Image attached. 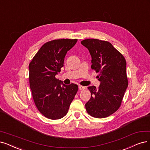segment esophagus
<instances>
[{
  "label": "esophagus",
  "instance_id": "obj_1",
  "mask_svg": "<svg viewBox=\"0 0 150 150\" xmlns=\"http://www.w3.org/2000/svg\"><path fill=\"white\" fill-rule=\"evenodd\" d=\"M79 89L81 90V91H82V90L85 89V87L82 86H79Z\"/></svg>",
  "mask_w": 150,
  "mask_h": 150
}]
</instances>
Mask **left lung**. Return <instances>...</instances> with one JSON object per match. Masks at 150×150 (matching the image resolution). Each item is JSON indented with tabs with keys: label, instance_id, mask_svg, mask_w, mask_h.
I'll list each match as a JSON object with an SVG mask.
<instances>
[{
	"label": "left lung",
	"instance_id": "1",
	"mask_svg": "<svg viewBox=\"0 0 150 150\" xmlns=\"http://www.w3.org/2000/svg\"><path fill=\"white\" fill-rule=\"evenodd\" d=\"M81 44L91 53V68L100 81L98 88L88 87L91 98L85 105L87 112L96 118L108 117L119 108L128 86L126 61L108 41L87 39Z\"/></svg>",
	"mask_w": 150,
	"mask_h": 150
}]
</instances>
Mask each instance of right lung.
<instances>
[{"mask_svg": "<svg viewBox=\"0 0 150 150\" xmlns=\"http://www.w3.org/2000/svg\"><path fill=\"white\" fill-rule=\"evenodd\" d=\"M77 41L63 39L47 42L29 64V85L34 103L47 118L55 120L67 115L78 91L77 85H64L55 77L63 67L67 52Z\"/></svg>", "mask_w": 150, "mask_h": 150, "instance_id": "add662e5", "label": "right lung"}]
</instances>
